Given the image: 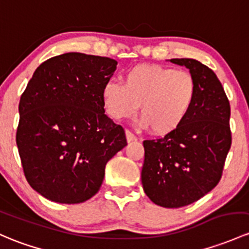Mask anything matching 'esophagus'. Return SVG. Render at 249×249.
<instances>
[{
  "instance_id": "esophagus-1",
  "label": "esophagus",
  "mask_w": 249,
  "mask_h": 249,
  "mask_svg": "<svg viewBox=\"0 0 249 249\" xmlns=\"http://www.w3.org/2000/svg\"><path fill=\"white\" fill-rule=\"evenodd\" d=\"M125 136H126V140H127V142H135L136 140H137V137H136L135 135H133V133L131 132V131H129V130H126V131H125Z\"/></svg>"
}]
</instances>
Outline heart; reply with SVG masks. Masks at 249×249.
<instances>
[{"label": "heart", "instance_id": "heart-1", "mask_svg": "<svg viewBox=\"0 0 249 249\" xmlns=\"http://www.w3.org/2000/svg\"><path fill=\"white\" fill-rule=\"evenodd\" d=\"M196 95L192 75L158 64L135 65L125 72L123 83L111 81L101 90L109 117L131 118L140 105L141 125L156 135L177 130L192 109Z\"/></svg>", "mask_w": 249, "mask_h": 249}]
</instances>
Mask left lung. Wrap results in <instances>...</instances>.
Returning <instances> with one entry per match:
<instances>
[{
  "label": "left lung",
  "mask_w": 249,
  "mask_h": 249,
  "mask_svg": "<svg viewBox=\"0 0 249 249\" xmlns=\"http://www.w3.org/2000/svg\"><path fill=\"white\" fill-rule=\"evenodd\" d=\"M172 63L190 70L197 95L186 119L159 140L144 141L143 190L163 208L190 205L218 184L231 145L230 105L216 74L192 58Z\"/></svg>",
  "instance_id": "8db88e82"
}]
</instances>
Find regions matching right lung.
Returning a JSON list of instances; mask_svg holds the SVG:
<instances>
[{"mask_svg": "<svg viewBox=\"0 0 249 249\" xmlns=\"http://www.w3.org/2000/svg\"><path fill=\"white\" fill-rule=\"evenodd\" d=\"M118 62L69 52L41 63L19 104L17 144L28 184L46 199L78 204L99 191L126 143L105 114L101 90Z\"/></svg>", "mask_w": 249, "mask_h": 249, "instance_id": "add662e5", "label": "right lung"}]
</instances>
